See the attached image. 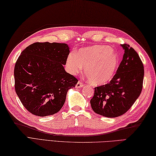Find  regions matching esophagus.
I'll use <instances>...</instances> for the list:
<instances>
[{
    "mask_svg": "<svg viewBox=\"0 0 156 156\" xmlns=\"http://www.w3.org/2000/svg\"><path fill=\"white\" fill-rule=\"evenodd\" d=\"M83 85L84 84L81 83L80 81H78V83H77V84H76V89H78V88H81V87H83Z\"/></svg>",
    "mask_w": 156,
    "mask_h": 156,
    "instance_id": "1",
    "label": "esophagus"
}]
</instances>
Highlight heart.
Instances as JSON below:
<instances>
[{"label":"heart","instance_id":"b5f03b06","mask_svg":"<svg viewBox=\"0 0 156 156\" xmlns=\"http://www.w3.org/2000/svg\"><path fill=\"white\" fill-rule=\"evenodd\" d=\"M66 67L72 75L81 72L95 85L105 84L114 78L119 66V56L109 46L95 45L81 48L76 55L70 53L66 59Z\"/></svg>","mask_w":156,"mask_h":156}]
</instances>
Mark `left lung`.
<instances>
[{"mask_svg":"<svg viewBox=\"0 0 156 156\" xmlns=\"http://www.w3.org/2000/svg\"><path fill=\"white\" fill-rule=\"evenodd\" d=\"M123 60L109 83L95 88L90 103L95 113L113 118L128 110L140 95L143 89L144 67L138 53L127 44Z\"/></svg>","mask_w":156,"mask_h":156,"instance_id":"left-lung-1","label":"left lung"}]
</instances>
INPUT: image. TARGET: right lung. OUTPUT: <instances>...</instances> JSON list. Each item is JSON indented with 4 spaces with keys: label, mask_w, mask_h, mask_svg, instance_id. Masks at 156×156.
<instances>
[{
    "label": "right lung",
    "mask_w": 156,
    "mask_h": 156,
    "mask_svg": "<svg viewBox=\"0 0 156 156\" xmlns=\"http://www.w3.org/2000/svg\"><path fill=\"white\" fill-rule=\"evenodd\" d=\"M69 54L67 44L49 42H36L21 52L14 68L15 90L28 111L46 117L61 109L78 81L64 69Z\"/></svg>",
    "instance_id": "1"
}]
</instances>
